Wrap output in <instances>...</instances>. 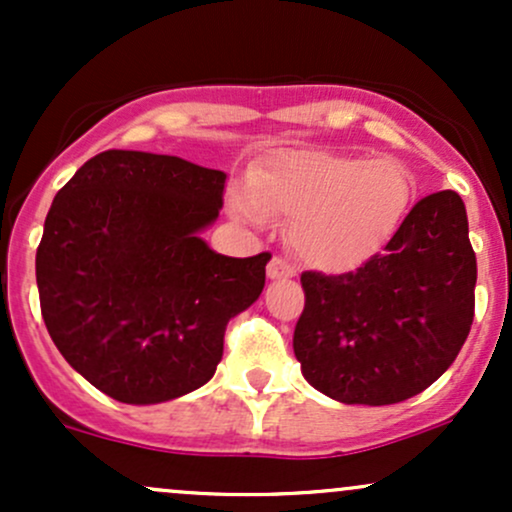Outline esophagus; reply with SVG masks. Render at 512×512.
I'll use <instances>...</instances> for the list:
<instances>
[{
  "label": "esophagus",
  "instance_id": "1",
  "mask_svg": "<svg viewBox=\"0 0 512 512\" xmlns=\"http://www.w3.org/2000/svg\"><path fill=\"white\" fill-rule=\"evenodd\" d=\"M267 276L269 279H291V276H296V267L286 257L274 255L267 264Z\"/></svg>",
  "mask_w": 512,
  "mask_h": 512
}]
</instances>
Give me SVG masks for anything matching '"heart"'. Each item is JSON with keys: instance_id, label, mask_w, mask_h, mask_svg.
Listing matches in <instances>:
<instances>
[{"instance_id": "heart-1", "label": "heart", "mask_w": 512, "mask_h": 512, "mask_svg": "<svg viewBox=\"0 0 512 512\" xmlns=\"http://www.w3.org/2000/svg\"><path fill=\"white\" fill-rule=\"evenodd\" d=\"M411 178L395 158L334 151H276L236 187L231 211L248 223L291 219L289 243L308 267L349 272L397 231Z\"/></svg>"}]
</instances>
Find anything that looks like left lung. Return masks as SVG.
I'll return each mask as SVG.
<instances>
[{
	"instance_id": "8db88e82",
	"label": "left lung",
	"mask_w": 512,
	"mask_h": 512,
	"mask_svg": "<svg viewBox=\"0 0 512 512\" xmlns=\"http://www.w3.org/2000/svg\"><path fill=\"white\" fill-rule=\"evenodd\" d=\"M293 351L310 385L344 404H397L433 385L474 320L477 255L452 190L416 202L356 272H303Z\"/></svg>"
}]
</instances>
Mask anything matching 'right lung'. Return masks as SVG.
Masks as SVG:
<instances>
[{
	"label": "right lung",
	"mask_w": 512,
	"mask_h": 512,
	"mask_svg": "<svg viewBox=\"0 0 512 512\" xmlns=\"http://www.w3.org/2000/svg\"><path fill=\"white\" fill-rule=\"evenodd\" d=\"M226 173L110 149L57 192L35 252L40 313L76 373L125 404L209 383L231 317L260 298L269 252L219 255Z\"/></svg>",
	"instance_id": "add662e5"
}]
</instances>
